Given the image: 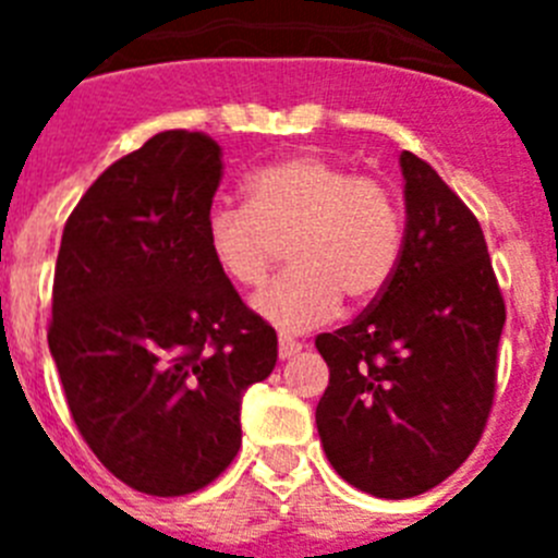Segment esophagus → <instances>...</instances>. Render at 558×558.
I'll list each match as a JSON object with an SVG mask.
<instances>
[{
    "label": "esophagus",
    "instance_id": "obj_1",
    "mask_svg": "<svg viewBox=\"0 0 558 558\" xmlns=\"http://www.w3.org/2000/svg\"><path fill=\"white\" fill-rule=\"evenodd\" d=\"M299 352H302V343H299V340L288 338V335H282V338H279V357L290 360V357H295Z\"/></svg>",
    "mask_w": 558,
    "mask_h": 558
}]
</instances>
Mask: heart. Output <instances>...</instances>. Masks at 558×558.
Wrapping results in <instances>:
<instances>
[{
	"label": "heart",
	"mask_w": 558,
	"mask_h": 558,
	"mask_svg": "<svg viewBox=\"0 0 558 558\" xmlns=\"http://www.w3.org/2000/svg\"><path fill=\"white\" fill-rule=\"evenodd\" d=\"M248 204H215L206 245L231 282L256 288L288 245L293 268L254 299L282 332L329 322L347 302L366 304L391 282L402 256V215L393 192L324 156H293L245 181Z\"/></svg>",
	"instance_id": "b5f03b06"
}]
</instances>
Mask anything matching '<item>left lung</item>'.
Instances as JSON below:
<instances>
[{
	"label": "left lung",
	"mask_w": 558,
	"mask_h": 558,
	"mask_svg": "<svg viewBox=\"0 0 558 558\" xmlns=\"http://www.w3.org/2000/svg\"><path fill=\"white\" fill-rule=\"evenodd\" d=\"M405 236L391 282L349 327L315 338L329 386L324 452L354 489L405 500L475 450L495 399L506 304L489 251L456 192L402 150Z\"/></svg>",
	"instance_id": "1"
}]
</instances>
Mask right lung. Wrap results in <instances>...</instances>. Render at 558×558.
Returning a JSON list of instances; mask_svg holds the SVG:
<instances>
[{
    "instance_id": "obj_1",
    "label": "right lung",
    "mask_w": 558,
    "mask_h": 558,
    "mask_svg": "<svg viewBox=\"0 0 558 558\" xmlns=\"http://www.w3.org/2000/svg\"><path fill=\"white\" fill-rule=\"evenodd\" d=\"M220 175L206 133H156L63 226L49 352L86 445L145 495L215 481L243 441V393L276 366L274 327L206 245Z\"/></svg>"
}]
</instances>
